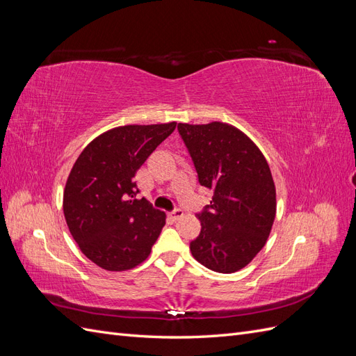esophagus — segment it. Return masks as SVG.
Here are the masks:
<instances>
[{
	"mask_svg": "<svg viewBox=\"0 0 356 356\" xmlns=\"http://www.w3.org/2000/svg\"><path fill=\"white\" fill-rule=\"evenodd\" d=\"M182 215H184V211H182L181 208H177V209H174V211L170 212V217L174 218V220H179Z\"/></svg>",
	"mask_w": 356,
	"mask_h": 356,
	"instance_id": "obj_1",
	"label": "esophagus"
}]
</instances>
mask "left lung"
Returning <instances> with one entry per match:
<instances>
[{"mask_svg": "<svg viewBox=\"0 0 356 356\" xmlns=\"http://www.w3.org/2000/svg\"><path fill=\"white\" fill-rule=\"evenodd\" d=\"M200 186L213 191L197 217L200 234L190 251L204 267L234 273L252 261L270 234L276 190L270 168L258 147L227 123H178Z\"/></svg>", "mask_w": 356, "mask_h": 356, "instance_id": "1", "label": "left lung"}]
</instances>
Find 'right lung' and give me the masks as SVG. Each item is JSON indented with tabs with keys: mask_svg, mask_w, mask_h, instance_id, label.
I'll return each mask as SVG.
<instances>
[{
	"mask_svg": "<svg viewBox=\"0 0 356 356\" xmlns=\"http://www.w3.org/2000/svg\"><path fill=\"white\" fill-rule=\"evenodd\" d=\"M177 123L127 124L95 138L70 172L63 213L81 252L105 270L141 264L163 229L166 215L136 199V170Z\"/></svg>",
	"mask_w": 356,
	"mask_h": 356,
	"instance_id": "right-lung-1",
	"label": "right lung"
}]
</instances>
